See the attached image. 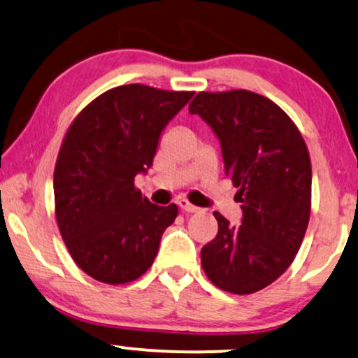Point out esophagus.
<instances>
[{
	"mask_svg": "<svg viewBox=\"0 0 358 358\" xmlns=\"http://www.w3.org/2000/svg\"><path fill=\"white\" fill-rule=\"evenodd\" d=\"M178 206L183 210V212H187V213H196L198 210H200V208H198V206L192 205L188 200H185V198H182V200H178Z\"/></svg>",
	"mask_w": 358,
	"mask_h": 358,
	"instance_id": "34e87169",
	"label": "esophagus"
}]
</instances>
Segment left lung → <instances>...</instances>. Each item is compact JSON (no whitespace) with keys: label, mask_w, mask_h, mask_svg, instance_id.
<instances>
[{"label":"left lung","mask_w":358,"mask_h":358,"mask_svg":"<svg viewBox=\"0 0 358 358\" xmlns=\"http://www.w3.org/2000/svg\"><path fill=\"white\" fill-rule=\"evenodd\" d=\"M188 110L220 140L243 210L236 227L213 212L218 234L201 248V266L222 290L255 294L285 272L303 242L312 206L307 145L285 111L248 90L200 92Z\"/></svg>","instance_id":"obj_1"}]
</instances>
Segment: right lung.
Here are the masks:
<instances>
[{
	"instance_id": "1",
	"label": "right lung",
	"mask_w": 358,
	"mask_h": 358,
	"mask_svg": "<svg viewBox=\"0 0 358 358\" xmlns=\"http://www.w3.org/2000/svg\"><path fill=\"white\" fill-rule=\"evenodd\" d=\"M193 92L140 83L111 88L86 105L63 138L55 166V213L75 264L108 285L140 278L153 264L178 206L141 196L163 128Z\"/></svg>"
}]
</instances>
